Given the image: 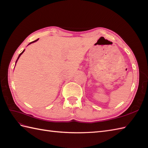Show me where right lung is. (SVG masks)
<instances>
[{"mask_svg": "<svg viewBox=\"0 0 148 148\" xmlns=\"http://www.w3.org/2000/svg\"><path fill=\"white\" fill-rule=\"evenodd\" d=\"M38 39H36V40H35V41H33V42H30V43H29V44H28V45H29V44H31V43H33V42H36V41H38ZM24 51H25V50H23V52H21V53H20V54L19 55L18 57V59H17V60H16V62H17V60H18V59H19V57H20V56H21V55L22 54V53H23L24 52Z\"/></svg>", "mask_w": 148, "mask_h": 148, "instance_id": "right-lung-1", "label": "right lung"}]
</instances>
